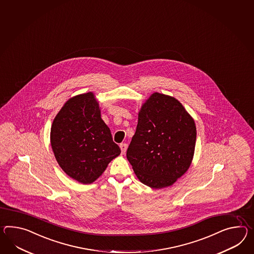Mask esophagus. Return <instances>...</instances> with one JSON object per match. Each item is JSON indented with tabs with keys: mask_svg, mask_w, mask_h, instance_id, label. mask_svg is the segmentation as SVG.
<instances>
[{
	"mask_svg": "<svg viewBox=\"0 0 254 254\" xmlns=\"http://www.w3.org/2000/svg\"><path fill=\"white\" fill-rule=\"evenodd\" d=\"M120 149H121V152H122V154H125V153H126V151H127V145L126 143H122V144H120Z\"/></svg>",
	"mask_w": 254,
	"mask_h": 254,
	"instance_id": "1",
	"label": "esophagus"
}]
</instances>
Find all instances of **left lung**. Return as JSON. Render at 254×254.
<instances>
[{
  "mask_svg": "<svg viewBox=\"0 0 254 254\" xmlns=\"http://www.w3.org/2000/svg\"><path fill=\"white\" fill-rule=\"evenodd\" d=\"M196 127L192 116L173 96L151 93L138 111L135 135L127 158L145 186H173L192 164Z\"/></svg>",
  "mask_w": 254,
  "mask_h": 254,
  "instance_id": "obj_1",
  "label": "left lung"
}]
</instances>
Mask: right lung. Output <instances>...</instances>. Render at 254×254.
Listing matches in <instances>:
<instances>
[{
    "instance_id": "obj_1",
    "label": "right lung",
    "mask_w": 254,
    "mask_h": 254,
    "mask_svg": "<svg viewBox=\"0 0 254 254\" xmlns=\"http://www.w3.org/2000/svg\"><path fill=\"white\" fill-rule=\"evenodd\" d=\"M50 144L62 171L83 185L95 182L121 153L93 92L72 96L63 105L51 125Z\"/></svg>"
}]
</instances>
